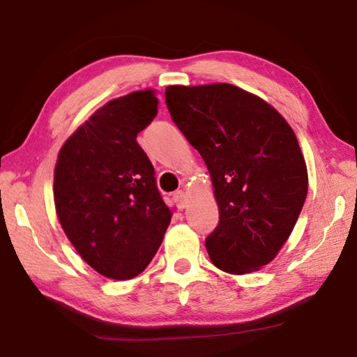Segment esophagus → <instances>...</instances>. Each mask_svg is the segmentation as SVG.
<instances>
[{"label": "esophagus", "instance_id": "1", "mask_svg": "<svg viewBox=\"0 0 357 357\" xmlns=\"http://www.w3.org/2000/svg\"><path fill=\"white\" fill-rule=\"evenodd\" d=\"M173 199H174V202H176L178 208H181V210H183L185 204H188V199H185V194L183 192V190H176V192L173 194Z\"/></svg>", "mask_w": 357, "mask_h": 357}]
</instances>
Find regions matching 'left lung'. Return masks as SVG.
Listing matches in <instances>:
<instances>
[{
    "instance_id": "8db88e82",
    "label": "left lung",
    "mask_w": 357,
    "mask_h": 357,
    "mask_svg": "<svg viewBox=\"0 0 357 357\" xmlns=\"http://www.w3.org/2000/svg\"><path fill=\"white\" fill-rule=\"evenodd\" d=\"M169 115L208 168L220 222L205 241L229 274L258 271L294 231L307 169L294 130L261 98L229 83L168 86Z\"/></svg>"
}]
</instances>
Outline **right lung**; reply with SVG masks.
<instances>
[{
	"label": "right lung",
	"instance_id": "obj_1",
	"mask_svg": "<svg viewBox=\"0 0 357 357\" xmlns=\"http://www.w3.org/2000/svg\"><path fill=\"white\" fill-rule=\"evenodd\" d=\"M152 89L98 109L62 146L54 204L63 232L105 278H136L155 257L172 211L136 136L157 116Z\"/></svg>",
	"mask_w": 357,
	"mask_h": 357
}]
</instances>
